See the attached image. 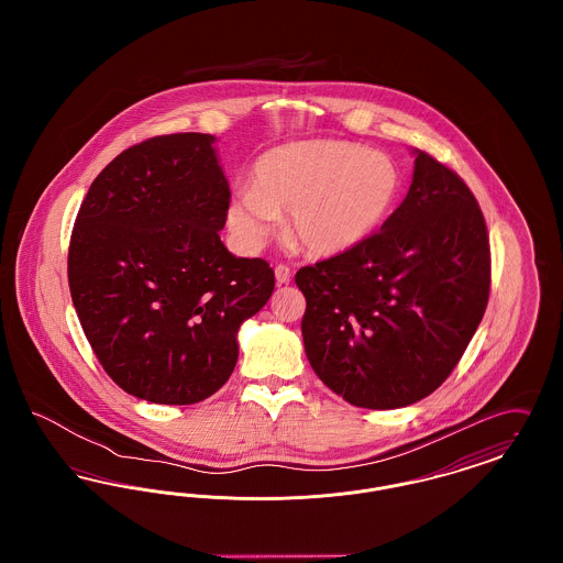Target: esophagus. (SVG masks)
I'll return each mask as SVG.
<instances>
[{
	"label": "esophagus",
	"mask_w": 563,
	"mask_h": 563,
	"mask_svg": "<svg viewBox=\"0 0 563 563\" xmlns=\"http://www.w3.org/2000/svg\"><path fill=\"white\" fill-rule=\"evenodd\" d=\"M274 276H276V283H278V285H287V283L291 280V268L285 266V264H278V266L274 268Z\"/></svg>",
	"instance_id": "obj_1"
}]
</instances>
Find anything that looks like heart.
I'll return each mask as SVG.
<instances>
[{
	"instance_id": "b5f03b06",
	"label": "heart",
	"mask_w": 563,
	"mask_h": 563,
	"mask_svg": "<svg viewBox=\"0 0 563 563\" xmlns=\"http://www.w3.org/2000/svg\"><path fill=\"white\" fill-rule=\"evenodd\" d=\"M401 194V170L382 152L340 139L278 145L251 168V188L236 189L225 221L241 249L260 251L276 214L303 249L335 255L379 230Z\"/></svg>"
}]
</instances>
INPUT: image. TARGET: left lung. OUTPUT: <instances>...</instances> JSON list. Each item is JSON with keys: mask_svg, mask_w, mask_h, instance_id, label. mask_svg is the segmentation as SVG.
<instances>
[{"mask_svg": "<svg viewBox=\"0 0 563 563\" xmlns=\"http://www.w3.org/2000/svg\"><path fill=\"white\" fill-rule=\"evenodd\" d=\"M301 335L322 382L365 409H397L434 393L483 319L489 236L460 175L416 152L399 209L358 246L297 269Z\"/></svg>", "mask_w": 563, "mask_h": 563, "instance_id": "obj_1", "label": "left lung"}]
</instances>
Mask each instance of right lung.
Returning <instances> with one entry per match:
<instances>
[{
  "label": "right lung",
  "instance_id": "obj_1",
  "mask_svg": "<svg viewBox=\"0 0 563 563\" xmlns=\"http://www.w3.org/2000/svg\"><path fill=\"white\" fill-rule=\"evenodd\" d=\"M214 136H152L99 173L74 223L67 276L86 340L129 395L191 405L239 361L236 333L274 291L266 260L219 239L230 205Z\"/></svg>",
  "mask_w": 563,
  "mask_h": 563
}]
</instances>
